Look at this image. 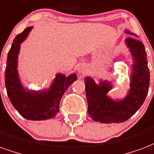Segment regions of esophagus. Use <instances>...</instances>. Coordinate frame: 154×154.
<instances>
[{
	"label": "esophagus",
	"mask_w": 154,
	"mask_h": 154,
	"mask_svg": "<svg viewBox=\"0 0 154 154\" xmlns=\"http://www.w3.org/2000/svg\"><path fill=\"white\" fill-rule=\"evenodd\" d=\"M78 72H79V73H85V72H86V68H85V67H83V66H82V67H80L79 68V69H78Z\"/></svg>",
	"instance_id": "obj_1"
}]
</instances>
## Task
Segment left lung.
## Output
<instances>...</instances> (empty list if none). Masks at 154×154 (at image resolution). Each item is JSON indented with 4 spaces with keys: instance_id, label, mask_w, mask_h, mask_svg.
<instances>
[{
    "instance_id": "1",
    "label": "left lung",
    "mask_w": 154,
    "mask_h": 154,
    "mask_svg": "<svg viewBox=\"0 0 154 154\" xmlns=\"http://www.w3.org/2000/svg\"><path fill=\"white\" fill-rule=\"evenodd\" d=\"M126 42L134 60L131 88L126 98L114 101L107 95L112 89L110 82L105 81L97 85L91 77L85 78L88 114L95 122L121 123L128 120L140 108L149 92V70L144 44L135 37H128Z\"/></svg>"
}]
</instances>
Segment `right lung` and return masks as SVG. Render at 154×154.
Returning a JSON list of instances; mask_svg holds the SVG:
<instances>
[{
    "label": "right lung",
    "instance_id": "add662e5",
    "mask_svg": "<svg viewBox=\"0 0 154 154\" xmlns=\"http://www.w3.org/2000/svg\"><path fill=\"white\" fill-rule=\"evenodd\" d=\"M32 28L28 27L14 39L8 53L5 82L9 100L22 117L28 120H47L54 118L60 112L61 98L68 86L77 80V75L66 77L63 74H58L47 91H28L23 88L17 72V60L20 43L24 41Z\"/></svg>",
    "mask_w": 154,
    "mask_h": 154
}]
</instances>
